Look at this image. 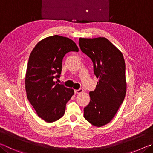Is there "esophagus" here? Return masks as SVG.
I'll use <instances>...</instances> for the list:
<instances>
[{
    "instance_id": "34e87169",
    "label": "esophagus",
    "mask_w": 153,
    "mask_h": 153,
    "mask_svg": "<svg viewBox=\"0 0 153 153\" xmlns=\"http://www.w3.org/2000/svg\"><path fill=\"white\" fill-rule=\"evenodd\" d=\"M84 92V90L83 89H79V90H75V93L76 94H81Z\"/></svg>"
}]
</instances>
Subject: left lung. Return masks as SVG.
I'll use <instances>...</instances> for the list:
<instances>
[{"mask_svg":"<svg viewBox=\"0 0 153 153\" xmlns=\"http://www.w3.org/2000/svg\"><path fill=\"white\" fill-rule=\"evenodd\" d=\"M79 45L92 61L98 82L90 91V102L84 109L85 119L101 127L114 117L126 92L125 62L123 55L105 37L79 38Z\"/></svg>","mask_w":153,"mask_h":153,"instance_id":"left-lung-1","label":"left lung"}]
</instances>
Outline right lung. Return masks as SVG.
<instances>
[{"mask_svg": "<svg viewBox=\"0 0 153 153\" xmlns=\"http://www.w3.org/2000/svg\"><path fill=\"white\" fill-rule=\"evenodd\" d=\"M74 41L55 35L40 41L30 53L25 75L27 97L39 117L53 123L64 115L73 89L54 82L59 77L64 55L78 51Z\"/></svg>", "mask_w": 153, "mask_h": 153, "instance_id": "obj_1", "label": "right lung"}]
</instances>
